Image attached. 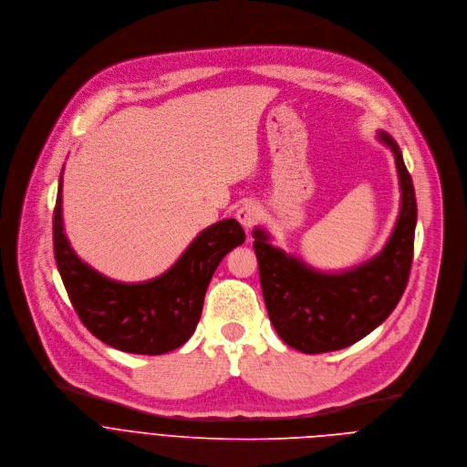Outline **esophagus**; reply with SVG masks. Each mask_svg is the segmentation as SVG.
<instances>
[{"label": "esophagus", "mask_w": 467, "mask_h": 467, "mask_svg": "<svg viewBox=\"0 0 467 467\" xmlns=\"http://www.w3.org/2000/svg\"><path fill=\"white\" fill-rule=\"evenodd\" d=\"M260 216H262V211H260V207L256 205V203H244L238 211H236V220L244 225V227H247V229H251L254 223H258V220H260Z\"/></svg>", "instance_id": "esophagus-1"}]
</instances>
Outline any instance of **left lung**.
Here are the masks:
<instances>
[{"mask_svg": "<svg viewBox=\"0 0 467 467\" xmlns=\"http://www.w3.org/2000/svg\"><path fill=\"white\" fill-rule=\"evenodd\" d=\"M378 137L396 160L401 207L383 251L343 273H323L269 244L264 229L253 231L260 284L269 321L280 339L304 354L347 348L376 330L400 302L414 253L416 196L398 142Z\"/></svg>", "mask_w": 467, "mask_h": 467, "instance_id": "obj_1", "label": "left lung"}]
</instances>
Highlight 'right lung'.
<instances>
[{
    "mask_svg": "<svg viewBox=\"0 0 467 467\" xmlns=\"http://www.w3.org/2000/svg\"><path fill=\"white\" fill-rule=\"evenodd\" d=\"M244 240L245 233L236 220H222L202 231L161 276L139 284L106 278L82 262L66 238L60 176L53 247L62 282L82 325L120 352L160 356L185 345L198 327L218 264Z\"/></svg>",
    "mask_w": 467,
    "mask_h": 467,
    "instance_id": "right-lung-1",
    "label": "right lung"
}]
</instances>
